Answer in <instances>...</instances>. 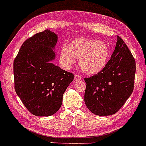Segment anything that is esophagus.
<instances>
[{"instance_id": "34e87169", "label": "esophagus", "mask_w": 146, "mask_h": 146, "mask_svg": "<svg viewBox=\"0 0 146 146\" xmlns=\"http://www.w3.org/2000/svg\"><path fill=\"white\" fill-rule=\"evenodd\" d=\"M81 79H82V77H81V76H79V75H78V74L75 75L74 80L76 81V82H78V81L81 80Z\"/></svg>"}]
</instances>
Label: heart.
Masks as SVG:
<instances>
[{
  "label": "heart",
  "mask_w": 146,
  "mask_h": 146,
  "mask_svg": "<svg viewBox=\"0 0 146 146\" xmlns=\"http://www.w3.org/2000/svg\"><path fill=\"white\" fill-rule=\"evenodd\" d=\"M110 58V48L102 40L79 38L73 40L60 54V62L70 67L79 59L81 70L87 74H96L104 69Z\"/></svg>",
  "instance_id": "obj_1"
}]
</instances>
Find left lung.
<instances>
[{
  "label": "left lung",
  "mask_w": 146,
  "mask_h": 146,
  "mask_svg": "<svg viewBox=\"0 0 146 146\" xmlns=\"http://www.w3.org/2000/svg\"><path fill=\"white\" fill-rule=\"evenodd\" d=\"M135 73L134 58L117 36L115 50L104 69L84 79L86 83L84 102L88 109L99 116L118 112L133 92Z\"/></svg>",
  "instance_id": "8db88e82"
}]
</instances>
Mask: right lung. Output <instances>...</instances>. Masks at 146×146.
I'll return each mask as SVG.
<instances>
[{"label":"right lung","instance_id":"right-lung-1","mask_svg":"<svg viewBox=\"0 0 146 146\" xmlns=\"http://www.w3.org/2000/svg\"><path fill=\"white\" fill-rule=\"evenodd\" d=\"M58 35L46 29L23 43L13 63L15 90L32 115L48 117L58 111L74 75L51 63Z\"/></svg>","mask_w":146,"mask_h":146}]
</instances>
